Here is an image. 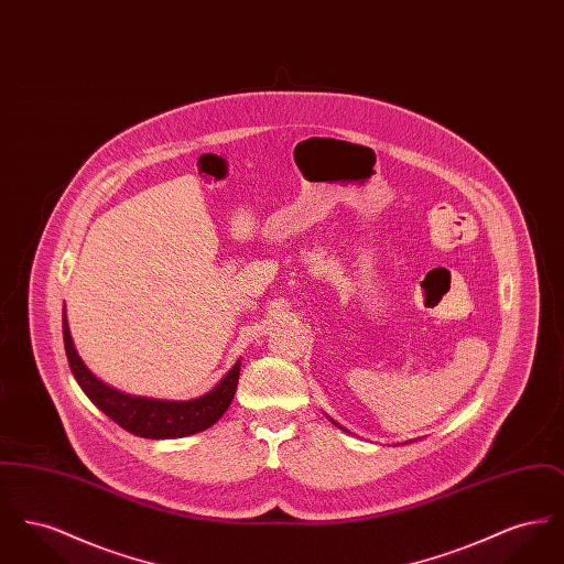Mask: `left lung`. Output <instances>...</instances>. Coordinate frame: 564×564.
<instances>
[{
  "instance_id": "1",
  "label": "left lung",
  "mask_w": 564,
  "mask_h": 564,
  "mask_svg": "<svg viewBox=\"0 0 564 564\" xmlns=\"http://www.w3.org/2000/svg\"><path fill=\"white\" fill-rule=\"evenodd\" d=\"M329 421H332V419H329ZM332 423H334V425H336V427H340V425H338V423H336V421H332ZM340 430L349 431V430H345V427H340ZM410 442H412V440H410ZM410 442H405V444H410Z\"/></svg>"
}]
</instances>
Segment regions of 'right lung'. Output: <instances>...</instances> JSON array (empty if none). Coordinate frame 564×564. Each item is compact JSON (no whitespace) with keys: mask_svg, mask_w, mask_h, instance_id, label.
<instances>
[{"mask_svg":"<svg viewBox=\"0 0 564 564\" xmlns=\"http://www.w3.org/2000/svg\"><path fill=\"white\" fill-rule=\"evenodd\" d=\"M63 343H65L72 375L78 380L88 400L95 403L104 414H108L109 419L118 423L122 430L148 440H173V437H186L192 433L209 430L228 410V405L237 393L239 375H241V359H239L214 389L200 398L184 400V402L141 398V395H131L109 387L86 368L74 345L65 308H63Z\"/></svg>","mask_w":564,"mask_h":564,"instance_id":"add662e5","label":"right lung"}]
</instances>
